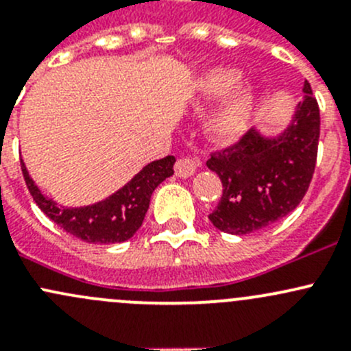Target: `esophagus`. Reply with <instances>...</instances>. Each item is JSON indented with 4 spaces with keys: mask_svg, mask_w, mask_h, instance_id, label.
<instances>
[{
    "mask_svg": "<svg viewBox=\"0 0 351 351\" xmlns=\"http://www.w3.org/2000/svg\"><path fill=\"white\" fill-rule=\"evenodd\" d=\"M198 166H200V159L198 158H180L175 162V173L180 178H189L195 173Z\"/></svg>",
    "mask_w": 351,
    "mask_h": 351,
    "instance_id": "1",
    "label": "esophagus"
}]
</instances>
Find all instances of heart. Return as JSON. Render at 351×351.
<instances>
[{
    "instance_id": "obj_1",
    "label": "heart",
    "mask_w": 351,
    "mask_h": 351,
    "mask_svg": "<svg viewBox=\"0 0 351 351\" xmlns=\"http://www.w3.org/2000/svg\"><path fill=\"white\" fill-rule=\"evenodd\" d=\"M239 73L234 69H210L200 80V91L207 97H222L224 104L210 120V132L215 139L234 141L246 129L254 110V91L250 84H238Z\"/></svg>"
}]
</instances>
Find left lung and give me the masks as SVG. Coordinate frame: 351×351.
Here are the masks:
<instances>
[{"mask_svg": "<svg viewBox=\"0 0 351 351\" xmlns=\"http://www.w3.org/2000/svg\"><path fill=\"white\" fill-rule=\"evenodd\" d=\"M289 129L277 139L246 130L234 144L210 153L207 168L219 175L222 197L208 215L228 234L261 231L300 204L313 180L319 144V105L309 81Z\"/></svg>", "mask_w": 351, "mask_h": 351, "instance_id": "left-lung-1", "label": "left lung"}]
</instances>
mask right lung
<instances>
[{"label": "right lung", "mask_w": 351, "mask_h": 351, "mask_svg": "<svg viewBox=\"0 0 351 351\" xmlns=\"http://www.w3.org/2000/svg\"><path fill=\"white\" fill-rule=\"evenodd\" d=\"M173 162L175 156H166L153 161L107 200L81 208L59 207L49 200L34 185L23 162L20 165L28 192L34 197L38 208L54 224L69 234L76 236L81 241L110 244L127 241L136 234L137 229L143 226L154 189L173 175Z\"/></svg>", "instance_id": "obj_1"}]
</instances>
